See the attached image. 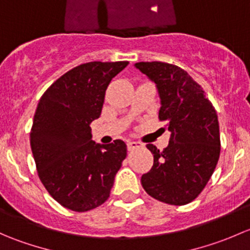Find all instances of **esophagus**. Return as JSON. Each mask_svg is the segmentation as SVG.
Returning a JSON list of instances; mask_svg holds the SVG:
<instances>
[{"mask_svg": "<svg viewBox=\"0 0 250 250\" xmlns=\"http://www.w3.org/2000/svg\"><path fill=\"white\" fill-rule=\"evenodd\" d=\"M127 147H128V150H129V151H133V150H135V148H141V147H144V144L139 143V141L129 140V141H128V143H127Z\"/></svg>", "mask_w": 250, "mask_h": 250, "instance_id": "1", "label": "esophagus"}]
</instances>
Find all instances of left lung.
Wrapping results in <instances>:
<instances>
[{
    "mask_svg": "<svg viewBox=\"0 0 250 250\" xmlns=\"http://www.w3.org/2000/svg\"><path fill=\"white\" fill-rule=\"evenodd\" d=\"M135 67L156 83L161 99L158 118L170 132L163 151L146 145L153 166L141 176V185L161 202L184 206L202 192L216 167L218 115L203 88L181 67L162 62H141Z\"/></svg>",
    "mask_w": 250,
    "mask_h": 250,
    "instance_id": "8db88e82",
    "label": "left lung"
}]
</instances>
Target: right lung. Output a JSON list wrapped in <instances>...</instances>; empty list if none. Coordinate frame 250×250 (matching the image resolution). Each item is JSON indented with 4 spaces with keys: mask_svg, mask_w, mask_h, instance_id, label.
Wrapping results in <instances>:
<instances>
[{
    "mask_svg": "<svg viewBox=\"0 0 250 250\" xmlns=\"http://www.w3.org/2000/svg\"><path fill=\"white\" fill-rule=\"evenodd\" d=\"M128 62H90L58 78L44 92L34 116L30 144L40 180L67 209L87 211L110 197L127 145L92 140L111 80Z\"/></svg>",
    "mask_w": 250,
    "mask_h": 250,
    "instance_id": "right-lung-1",
    "label": "right lung"
}]
</instances>
